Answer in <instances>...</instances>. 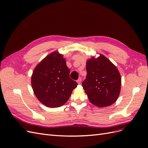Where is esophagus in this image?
<instances>
[{
    "mask_svg": "<svg viewBox=\"0 0 148 148\" xmlns=\"http://www.w3.org/2000/svg\"><path fill=\"white\" fill-rule=\"evenodd\" d=\"M81 82H82V78H79L77 80V83L78 84H80V83H81Z\"/></svg>",
    "mask_w": 148,
    "mask_h": 148,
    "instance_id": "esophagus-1",
    "label": "esophagus"
}]
</instances>
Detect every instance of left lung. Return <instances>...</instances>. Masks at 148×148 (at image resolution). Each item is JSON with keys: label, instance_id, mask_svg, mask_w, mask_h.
Instances as JSON below:
<instances>
[{"label": "left lung", "instance_id": "left-lung-1", "mask_svg": "<svg viewBox=\"0 0 148 148\" xmlns=\"http://www.w3.org/2000/svg\"><path fill=\"white\" fill-rule=\"evenodd\" d=\"M87 75L82 86L92 104L99 107L109 106L117 101L121 88L118 69L102 54L87 60Z\"/></svg>", "mask_w": 148, "mask_h": 148}]
</instances>
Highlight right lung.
Here are the masks:
<instances>
[{
    "label": "right lung",
    "mask_w": 148,
    "mask_h": 148,
    "mask_svg": "<svg viewBox=\"0 0 148 148\" xmlns=\"http://www.w3.org/2000/svg\"><path fill=\"white\" fill-rule=\"evenodd\" d=\"M31 85L42 104L55 108L65 104L78 83L70 78V70L63 55L55 51L35 67Z\"/></svg>",
    "instance_id": "add662e5"
}]
</instances>
